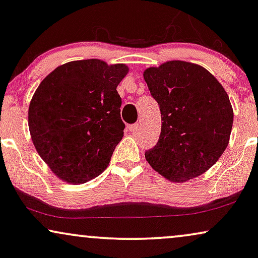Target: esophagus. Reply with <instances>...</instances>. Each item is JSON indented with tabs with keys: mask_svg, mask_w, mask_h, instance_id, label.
Returning <instances> with one entry per match:
<instances>
[{
	"mask_svg": "<svg viewBox=\"0 0 258 258\" xmlns=\"http://www.w3.org/2000/svg\"><path fill=\"white\" fill-rule=\"evenodd\" d=\"M138 127H139V123L137 122V123H133V125H128L127 128H128L130 132H136L137 130H138Z\"/></svg>",
	"mask_w": 258,
	"mask_h": 258,
	"instance_id": "1",
	"label": "esophagus"
}]
</instances>
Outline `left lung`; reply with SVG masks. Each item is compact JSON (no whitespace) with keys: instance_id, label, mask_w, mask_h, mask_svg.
<instances>
[{"instance_id":"obj_1","label":"left lung","mask_w":258,"mask_h":258,"mask_svg":"<svg viewBox=\"0 0 258 258\" xmlns=\"http://www.w3.org/2000/svg\"><path fill=\"white\" fill-rule=\"evenodd\" d=\"M144 80L162 116L161 136L145 151L146 161L172 182L204 174L229 144L233 110L226 91L205 68L182 60L149 68Z\"/></svg>"}]
</instances>
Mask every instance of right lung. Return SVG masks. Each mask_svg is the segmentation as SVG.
Segmentation results:
<instances>
[{
	"mask_svg": "<svg viewBox=\"0 0 258 258\" xmlns=\"http://www.w3.org/2000/svg\"><path fill=\"white\" fill-rule=\"evenodd\" d=\"M125 64L75 60L42 80L28 109V127L40 157L69 183H84L108 167L122 139L116 87Z\"/></svg>",
	"mask_w": 258,
	"mask_h": 258,
	"instance_id": "obj_1",
	"label": "right lung"
}]
</instances>
